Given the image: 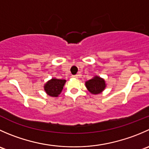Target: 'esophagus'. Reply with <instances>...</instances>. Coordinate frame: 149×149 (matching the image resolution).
I'll use <instances>...</instances> for the list:
<instances>
[{"mask_svg": "<svg viewBox=\"0 0 149 149\" xmlns=\"http://www.w3.org/2000/svg\"><path fill=\"white\" fill-rule=\"evenodd\" d=\"M72 77L74 78V79H78V77H79V75H73Z\"/></svg>", "mask_w": 149, "mask_h": 149, "instance_id": "esophagus-1", "label": "esophagus"}]
</instances>
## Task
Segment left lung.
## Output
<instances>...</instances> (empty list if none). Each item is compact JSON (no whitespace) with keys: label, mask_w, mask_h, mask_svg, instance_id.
<instances>
[{"label":"left lung","mask_w":149,"mask_h":149,"mask_svg":"<svg viewBox=\"0 0 149 149\" xmlns=\"http://www.w3.org/2000/svg\"><path fill=\"white\" fill-rule=\"evenodd\" d=\"M86 86L88 91L93 94H98L104 89L105 81L99 76H95L94 79L86 82Z\"/></svg>","instance_id":"left-lung-1"}]
</instances>
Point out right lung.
Returning <instances> with one entry per match:
<instances>
[{
	"instance_id": "obj_1",
	"label": "right lung",
	"mask_w": 149,
	"mask_h": 149,
	"mask_svg": "<svg viewBox=\"0 0 149 149\" xmlns=\"http://www.w3.org/2000/svg\"><path fill=\"white\" fill-rule=\"evenodd\" d=\"M65 80L52 79L45 85L46 93L50 97H58L63 88Z\"/></svg>"
}]
</instances>
